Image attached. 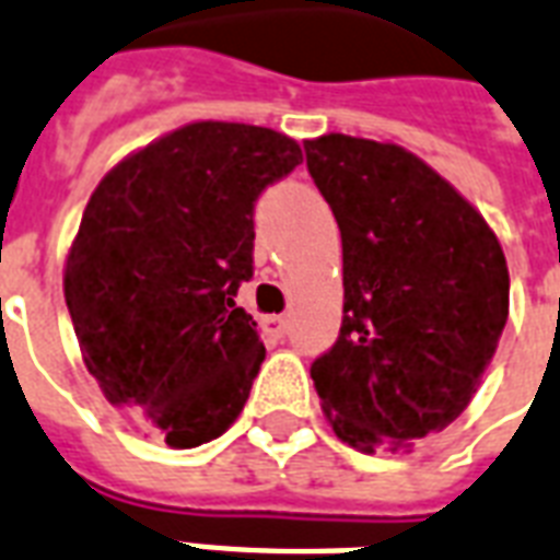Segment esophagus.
<instances>
[{
	"label": "esophagus",
	"instance_id": "obj_1",
	"mask_svg": "<svg viewBox=\"0 0 560 560\" xmlns=\"http://www.w3.org/2000/svg\"><path fill=\"white\" fill-rule=\"evenodd\" d=\"M262 329H266L268 336H275V339H283L285 329H289V320L283 315H268V318H262Z\"/></svg>",
	"mask_w": 560,
	"mask_h": 560
}]
</instances>
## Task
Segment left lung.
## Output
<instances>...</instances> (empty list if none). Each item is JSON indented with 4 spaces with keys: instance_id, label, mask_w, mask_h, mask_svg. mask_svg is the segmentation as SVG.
<instances>
[{
    "instance_id": "left-lung-1",
    "label": "left lung",
    "mask_w": 560,
    "mask_h": 560,
    "mask_svg": "<svg viewBox=\"0 0 560 560\" xmlns=\"http://www.w3.org/2000/svg\"><path fill=\"white\" fill-rule=\"evenodd\" d=\"M306 168L341 231L345 318L312 362L332 432L400 450L467 409L509 320V266L482 212L394 142L324 133Z\"/></svg>"
}]
</instances>
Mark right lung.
<instances>
[{"label": "right lung", "mask_w": 560, "mask_h": 560, "mask_svg": "<svg viewBox=\"0 0 560 560\" xmlns=\"http://www.w3.org/2000/svg\"><path fill=\"white\" fill-rule=\"evenodd\" d=\"M303 160L271 128L192 122L116 163L63 271L86 371L137 427L189 450L245 409L266 359L236 306L254 277V203Z\"/></svg>", "instance_id": "obj_1"}]
</instances>
